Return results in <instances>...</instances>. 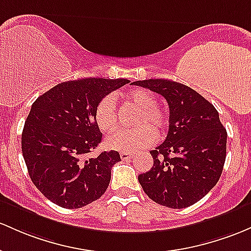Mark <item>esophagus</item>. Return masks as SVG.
<instances>
[{"mask_svg":"<svg viewBox=\"0 0 251 251\" xmlns=\"http://www.w3.org/2000/svg\"><path fill=\"white\" fill-rule=\"evenodd\" d=\"M120 157L121 159H124V161H127V159H130L132 155L130 152H120Z\"/></svg>","mask_w":251,"mask_h":251,"instance_id":"esophagus-1","label":"esophagus"}]
</instances>
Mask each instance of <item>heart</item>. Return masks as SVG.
I'll return each instance as SVG.
<instances>
[{
  "instance_id": "b5f03b06",
  "label": "heart",
  "mask_w": 251,
  "mask_h": 251,
  "mask_svg": "<svg viewBox=\"0 0 251 251\" xmlns=\"http://www.w3.org/2000/svg\"><path fill=\"white\" fill-rule=\"evenodd\" d=\"M126 102L139 109L136 126L128 131H119L106 139L108 149L124 152H132L139 149L149 148L156 142V132L162 133L169 125V115L164 108L157 106L155 94L144 88L132 89L125 96ZM94 119L98 127L109 133L117 128L118 113L115 99L113 95H106L100 100L95 108Z\"/></svg>"
}]
</instances>
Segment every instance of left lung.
I'll list each match as a JSON object with an SVG mask.
<instances>
[{
    "instance_id": "8db88e82",
    "label": "left lung",
    "mask_w": 251,
    "mask_h": 251,
    "mask_svg": "<svg viewBox=\"0 0 251 251\" xmlns=\"http://www.w3.org/2000/svg\"><path fill=\"white\" fill-rule=\"evenodd\" d=\"M162 95L169 104L167 138L150 153L153 166L138 175L156 203L184 208L218 182L226 157L227 133L211 102L187 85L163 78L133 82Z\"/></svg>"
}]
</instances>
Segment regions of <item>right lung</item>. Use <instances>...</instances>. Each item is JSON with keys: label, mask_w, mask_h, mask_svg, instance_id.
Listing matches in <instances>:
<instances>
[{"label": "right lung", "mask_w": 251, "mask_h": 251, "mask_svg": "<svg viewBox=\"0 0 251 251\" xmlns=\"http://www.w3.org/2000/svg\"><path fill=\"white\" fill-rule=\"evenodd\" d=\"M126 83L93 77L62 82L33 102L21 136L25 163L34 186L60 207H83L106 192L120 155L88 157L102 139L94 113L101 99Z\"/></svg>", "instance_id": "obj_1"}]
</instances>
